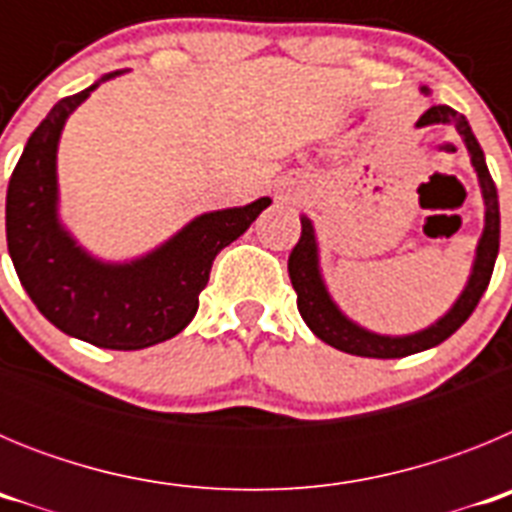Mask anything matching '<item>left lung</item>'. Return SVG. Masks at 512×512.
<instances>
[{"label":"left lung","mask_w":512,"mask_h":512,"mask_svg":"<svg viewBox=\"0 0 512 512\" xmlns=\"http://www.w3.org/2000/svg\"><path fill=\"white\" fill-rule=\"evenodd\" d=\"M423 92L428 94V89L423 87ZM415 125L418 128H425V125H454L459 130L461 140H464V146H467L469 156H472L479 189H482V197H485V230H482V238L477 243L472 274H469V282L464 287V292L459 295V300L436 323L418 330V333H410V336H379V333H372V330L361 328L359 323L346 318L338 310L336 302L330 300L328 287H325L323 274H320L315 228H312L310 217L302 215V235L297 246L292 248V253H289L287 261L289 279H292V287L297 292V310H300L307 328L320 341L338 348V351H346V354L369 356V359H400V356L418 354V351H425V348L438 346V343L454 336L456 330L467 323V318L474 312V307H477L479 297L485 295L492 269H495L497 251H500V202H497V187L492 182L490 169H487L485 153L479 148L467 117L451 110L449 104H433V107H428L420 115V120Z\"/></svg>","instance_id":"1"}]
</instances>
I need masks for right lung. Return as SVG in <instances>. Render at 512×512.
I'll list each match as a JSON object with an SVG mask.
<instances>
[{
    "label": "right lung",
    "mask_w": 512,
    "mask_h": 512,
    "mask_svg": "<svg viewBox=\"0 0 512 512\" xmlns=\"http://www.w3.org/2000/svg\"><path fill=\"white\" fill-rule=\"evenodd\" d=\"M117 74L122 71L61 99L27 138L9 176L7 248L20 284L58 330L99 348L138 351L192 323L215 256L241 238L271 200L205 212L140 259H94L58 217L56 153L71 112Z\"/></svg>",
    "instance_id": "1"
}]
</instances>
